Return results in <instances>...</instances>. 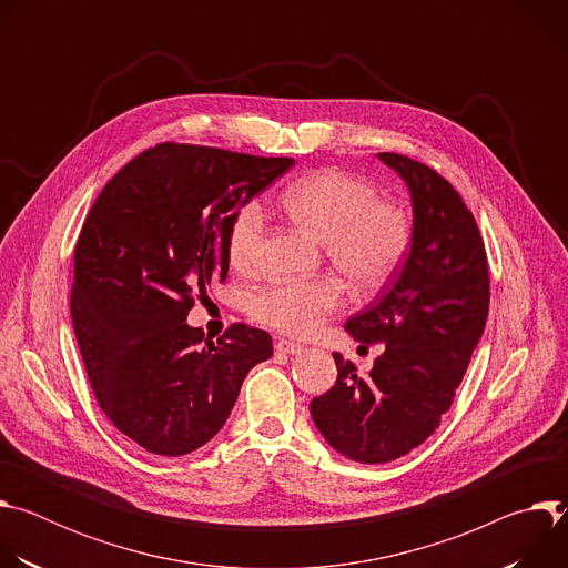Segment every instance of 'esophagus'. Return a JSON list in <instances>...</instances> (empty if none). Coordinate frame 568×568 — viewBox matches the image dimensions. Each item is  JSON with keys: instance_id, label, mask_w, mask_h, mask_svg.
Here are the masks:
<instances>
[{"instance_id": "34e87169", "label": "esophagus", "mask_w": 568, "mask_h": 568, "mask_svg": "<svg viewBox=\"0 0 568 568\" xmlns=\"http://www.w3.org/2000/svg\"><path fill=\"white\" fill-rule=\"evenodd\" d=\"M276 351L278 353H287V355H296V353L303 351V346L296 344V342H290V339H278L276 342Z\"/></svg>"}]
</instances>
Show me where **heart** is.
<instances>
[{
	"instance_id": "1",
	"label": "heart",
	"mask_w": 568,
	"mask_h": 568,
	"mask_svg": "<svg viewBox=\"0 0 568 568\" xmlns=\"http://www.w3.org/2000/svg\"><path fill=\"white\" fill-rule=\"evenodd\" d=\"M285 213L314 237L333 267L359 290L386 283L404 263L414 240L409 211L379 200L377 189L344 171L312 173L281 195ZM267 215L261 202L242 204L229 224L226 254L233 267L250 272L258 265ZM342 305L339 285L328 278L278 281L254 292L250 310L267 328L307 337Z\"/></svg>"
}]
</instances>
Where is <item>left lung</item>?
<instances>
[{
  "mask_svg": "<svg viewBox=\"0 0 568 568\" xmlns=\"http://www.w3.org/2000/svg\"><path fill=\"white\" fill-rule=\"evenodd\" d=\"M414 200L412 250L379 298L348 318L368 348L384 344L368 375L335 353V386L310 402L316 429L357 463H388L423 445L449 412L490 305L488 256L458 191L397 152L377 154Z\"/></svg>",
  "mask_w": 568,
  "mask_h": 568,
  "instance_id": "left-lung-1",
  "label": "left lung"
}]
</instances>
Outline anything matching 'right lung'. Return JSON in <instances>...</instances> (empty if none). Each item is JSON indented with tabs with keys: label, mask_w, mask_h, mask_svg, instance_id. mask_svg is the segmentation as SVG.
Masks as SVG:
<instances>
[{
	"label": "right lung",
	"mask_w": 568,
	"mask_h": 568,
	"mask_svg": "<svg viewBox=\"0 0 568 568\" xmlns=\"http://www.w3.org/2000/svg\"><path fill=\"white\" fill-rule=\"evenodd\" d=\"M164 141L136 154L97 197L73 252L71 321L110 423L150 454L184 456L226 423L272 337L233 323L217 342L186 323L195 296L224 283L233 213L292 169Z\"/></svg>",
	"instance_id": "obj_1"
}]
</instances>
